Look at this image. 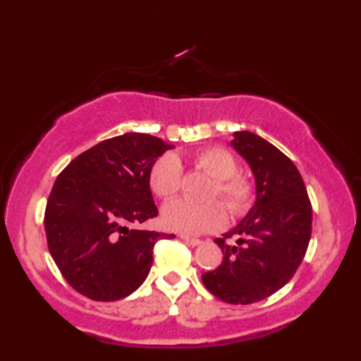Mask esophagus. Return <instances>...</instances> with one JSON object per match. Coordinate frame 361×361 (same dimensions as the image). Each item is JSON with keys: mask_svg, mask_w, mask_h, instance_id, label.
<instances>
[{"mask_svg": "<svg viewBox=\"0 0 361 361\" xmlns=\"http://www.w3.org/2000/svg\"><path fill=\"white\" fill-rule=\"evenodd\" d=\"M183 240H185L186 243H189V245H192V247H197V245H202V240H199V239H192V237H188V235H180Z\"/></svg>", "mask_w": 361, "mask_h": 361, "instance_id": "1", "label": "esophagus"}]
</instances>
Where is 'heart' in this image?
<instances>
[{"instance_id": "1", "label": "heart", "mask_w": 361, "mask_h": 361, "mask_svg": "<svg viewBox=\"0 0 361 361\" xmlns=\"http://www.w3.org/2000/svg\"><path fill=\"white\" fill-rule=\"evenodd\" d=\"M197 162L215 176V194L223 199L232 215H243L253 205V186L247 178L237 175L239 164L224 148H209L197 156ZM183 181V166L178 156L166 154L151 170V188L161 197L178 192ZM162 221L169 229L185 235H199L218 231L226 224V210L221 204H199L189 199H175L162 210Z\"/></svg>"}]
</instances>
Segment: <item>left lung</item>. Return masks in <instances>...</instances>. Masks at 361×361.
Returning <instances> with one entry per match:
<instances>
[{
	"mask_svg": "<svg viewBox=\"0 0 361 361\" xmlns=\"http://www.w3.org/2000/svg\"><path fill=\"white\" fill-rule=\"evenodd\" d=\"M231 146L245 159L255 178L256 199L242 221L215 239L223 261L205 272L202 282L212 295L229 304L266 299L290 282L307 250L312 207L295 164L253 132L232 133ZM239 235L235 246L225 243Z\"/></svg>",
	"mask_w": 361,
	"mask_h": 361,
	"instance_id": "left-lung-1",
	"label": "left lung"
}]
</instances>
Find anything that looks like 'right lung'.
<instances>
[{"mask_svg":"<svg viewBox=\"0 0 361 361\" xmlns=\"http://www.w3.org/2000/svg\"><path fill=\"white\" fill-rule=\"evenodd\" d=\"M175 148L148 133H124L84 151L57 176L44 228L66 282L94 301H118L148 277L152 248L173 234L132 226L157 216L151 170Z\"/></svg>","mask_w":361,"mask_h":361,"instance_id":"obj_1","label":"right lung"}]
</instances>
